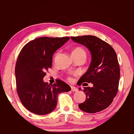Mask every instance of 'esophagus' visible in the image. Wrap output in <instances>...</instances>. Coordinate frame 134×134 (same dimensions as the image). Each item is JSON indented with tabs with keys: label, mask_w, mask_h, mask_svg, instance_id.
Wrapping results in <instances>:
<instances>
[{
	"label": "esophagus",
	"mask_w": 134,
	"mask_h": 134,
	"mask_svg": "<svg viewBox=\"0 0 134 134\" xmlns=\"http://www.w3.org/2000/svg\"><path fill=\"white\" fill-rule=\"evenodd\" d=\"M71 90L72 92H77L78 91V89L74 86H71Z\"/></svg>",
	"instance_id": "34e87169"
}]
</instances>
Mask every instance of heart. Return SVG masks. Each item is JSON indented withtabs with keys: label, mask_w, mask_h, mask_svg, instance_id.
I'll use <instances>...</instances> for the list:
<instances>
[{
	"label": "heart",
	"mask_w": 134,
	"mask_h": 134,
	"mask_svg": "<svg viewBox=\"0 0 134 134\" xmlns=\"http://www.w3.org/2000/svg\"><path fill=\"white\" fill-rule=\"evenodd\" d=\"M72 56H86V52L85 50H84L83 48L80 47V46H78V47H76L75 48L72 50ZM69 80H71L70 78H69Z\"/></svg>",
	"instance_id": "1"
}]
</instances>
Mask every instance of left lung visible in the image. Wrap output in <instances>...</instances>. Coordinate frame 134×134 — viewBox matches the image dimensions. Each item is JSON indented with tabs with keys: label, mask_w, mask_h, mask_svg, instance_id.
<instances>
[{
	"label": "left lung",
	"mask_w": 134,
	"mask_h": 134,
	"mask_svg": "<svg viewBox=\"0 0 134 134\" xmlns=\"http://www.w3.org/2000/svg\"><path fill=\"white\" fill-rule=\"evenodd\" d=\"M71 39L88 48L92 55L89 68L78 84L92 83L93 86L84 88L86 99L78 107L91 114L102 111L111 104L118 90L120 69L116 52L109 44L96 36H72Z\"/></svg>",
	"instance_id": "1"
}]
</instances>
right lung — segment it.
I'll return each instance as SVG.
<instances>
[{
    "instance_id": "obj_1",
    "label": "right lung",
    "mask_w": 134,
    "mask_h": 134,
    "mask_svg": "<svg viewBox=\"0 0 134 134\" xmlns=\"http://www.w3.org/2000/svg\"><path fill=\"white\" fill-rule=\"evenodd\" d=\"M69 37H40L27 43L18 55L15 66L16 84L24 107L38 115L52 112L56 108L59 94L71 90L60 80L50 85L43 81L46 71L52 68V56Z\"/></svg>"
}]
</instances>
